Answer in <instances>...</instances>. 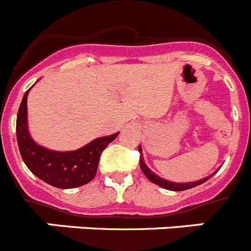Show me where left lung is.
I'll return each instance as SVG.
<instances>
[{
    "label": "left lung",
    "mask_w": 251,
    "mask_h": 251,
    "mask_svg": "<svg viewBox=\"0 0 251 251\" xmlns=\"http://www.w3.org/2000/svg\"><path fill=\"white\" fill-rule=\"evenodd\" d=\"M138 151H139V153H141V157H139V167H141L142 172L146 175V177L150 179L151 182L156 183V185L161 186V187L166 188V190H171V191H185V190H188V188L196 187V186L206 182V181H207L210 177H212L217 172V171H215L214 174L210 175V176L205 177V178L200 179V181H195V182H181V183L172 182V181H167V179H165V178H161V177L157 176L154 172H152V171L147 167V165L145 163V161H143V154H142L141 146H139Z\"/></svg>",
    "instance_id": "1"
}]
</instances>
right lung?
I'll return each mask as SVG.
<instances>
[{
  "mask_svg": "<svg viewBox=\"0 0 251 251\" xmlns=\"http://www.w3.org/2000/svg\"><path fill=\"white\" fill-rule=\"evenodd\" d=\"M31 89V88H30ZM24 94L16 119V136L21 157L28 170L44 182L57 188H75L90 182L97 175L100 154L118 133L100 137L76 151L57 152L39 146L27 128V95Z\"/></svg>",
  "mask_w": 251,
  "mask_h": 251,
  "instance_id": "right-lung-1",
  "label": "right lung"
}]
</instances>
